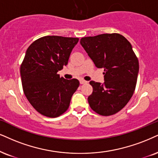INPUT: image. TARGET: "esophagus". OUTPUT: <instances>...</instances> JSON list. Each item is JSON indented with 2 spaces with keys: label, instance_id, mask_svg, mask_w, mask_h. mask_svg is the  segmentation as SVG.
Wrapping results in <instances>:
<instances>
[{
  "label": "esophagus",
  "instance_id": "obj_1",
  "mask_svg": "<svg viewBox=\"0 0 158 158\" xmlns=\"http://www.w3.org/2000/svg\"><path fill=\"white\" fill-rule=\"evenodd\" d=\"M87 83V81H84V80H83V79L80 80V83H81V84H84V83Z\"/></svg>",
  "mask_w": 158,
  "mask_h": 158
}]
</instances>
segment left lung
I'll list each match as a JSON object with an SVG mask.
<instances>
[{
  "instance_id": "left-lung-1",
  "label": "left lung",
  "mask_w": 158,
  "mask_h": 158,
  "mask_svg": "<svg viewBox=\"0 0 158 158\" xmlns=\"http://www.w3.org/2000/svg\"><path fill=\"white\" fill-rule=\"evenodd\" d=\"M80 42L95 66L104 69V83L89 82V106L102 116L116 114L129 102L137 83L139 63L131 44L116 33L83 37Z\"/></svg>"
}]
</instances>
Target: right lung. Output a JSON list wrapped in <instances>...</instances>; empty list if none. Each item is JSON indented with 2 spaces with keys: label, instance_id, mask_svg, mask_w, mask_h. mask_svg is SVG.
<instances>
[{
  "label": "right lung",
  "instance_id": "right-lung-1",
  "mask_svg": "<svg viewBox=\"0 0 158 158\" xmlns=\"http://www.w3.org/2000/svg\"><path fill=\"white\" fill-rule=\"evenodd\" d=\"M78 38L46 36L28 47L20 66L23 89L36 111L55 118L69 106L79 86L77 79L66 80L57 73L67 66Z\"/></svg>",
  "mask_w": 158,
  "mask_h": 158
}]
</instances>
